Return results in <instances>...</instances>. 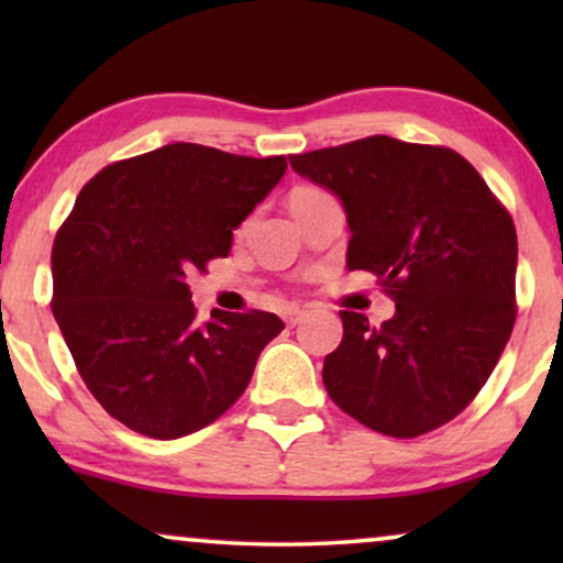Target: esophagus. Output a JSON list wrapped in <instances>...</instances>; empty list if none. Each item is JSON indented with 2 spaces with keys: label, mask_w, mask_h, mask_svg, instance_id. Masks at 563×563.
<instances>
[{
  "label": "esophagus",
  "mask_w": 563,
  "mask_h": 563,
  "mask_svg": "<svg viewBox=\"0 0 563 563\" xmlns=\"http://www.w3.org/2000/svg\"><path fill=\"white\" fill-rule=\"evenodd\" d=\"M302 318H305V310H299V307H291V310L284 312V320H287L289 328L299 325V322H302Z\"/></svg>",
  "instance_id": "34e87169"
}]
</instances>
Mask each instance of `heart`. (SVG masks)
<instances>
[{
  "label": "heart",
  "instance_id": "b5f03b06",
  "mask_svg": "<svg viewBox=\"0 0 563 563\" xmlns=\"http://www.w3.org/2000/svg\"><path fill=\"white\" fill-rule=\"evenodd\" d=\"M312 191H318V189H297L295 195H291V197H299V195H312Z\"/></svg>",
  "mask_w": 563,
  "mask_h": 563
}]
</instances>
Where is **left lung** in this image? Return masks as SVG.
I'll return each instance as SVG.
<instances>
[{
	"instance_id": "8db88e82",
	"label": "left lung",
	"mask_w": 563,
	"mask_h": 563,
	"mask_svg": "<svg viewBox=\"0 0 563 563\" xmlns=\"http://www.w3.org/2000/svg\"><path fill=\"white\" fill-rule=\"evenodd\" d=\"M291 168L341 199L351 241L395 314L379 328L343 310L322 364L333 402L366 428L415 438L479 395L515 325L518 235L479 172L456 151L372 135L299 153Z\"/></svg>"
}]
</instances>
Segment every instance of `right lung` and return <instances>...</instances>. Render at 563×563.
Wrapping results in <instances>:
<instances>
[{
	"label": "right lung",
	"instance_id": "1",
	"mask_svg": "<svg viewBox=\"0 0 563 563\" xmlns=\"http://www.w3.org/2000/svg\"><path fill=\"white\" fill-rule=\"evenodd\" d=\"M287 158L168 143L107 166L53 243V318L97 402L158 441L210 426L284 330L274 312L199 325L187 276L225 258L233 230L282 181Z\"/></svg>",
	"mask_w": 563,
	"mask_h": 563
}]
</instances>
